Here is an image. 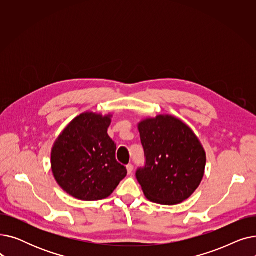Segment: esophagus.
Listing matches in <instances>:
<instances>
[{
  "mask_svg": "<svg viewBox=\"0 0 256 256\" xmlns=\"http://www.w3.org/2000/svg\"><path fill=\"white\" fill-rule=\"evenodd\" d=\"M126 171H128V176H130V174H132V164H128V165L126 166Z\"/></svg>",
  "mask_w": 256,
  "mask_h": 256,
  "instance_id": "esophagus-1",
  "label": "esophagus"
}]
</instances>
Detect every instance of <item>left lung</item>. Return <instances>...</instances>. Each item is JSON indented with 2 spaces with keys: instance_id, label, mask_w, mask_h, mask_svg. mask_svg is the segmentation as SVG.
<instances>
[{
  "instance_id": "obj_1",
  "label": "left lung",
  "mask_w": 256,
  "mask_h": 256,
  "mask_svg": "<svg viewBox=\"0 0 256 256\" xmlns=\"http://www.w3.org/2000/svg\"><path fill=\"white\" fill-rule=\"evenodd\" d=\"M146 163L136 176L152 202L174 206L189 198L204 176L206 154L190 126L160 114L138 124Z\"/></svg>"
}]
</instances>
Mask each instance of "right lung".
<instances>
[{"mask_svg":"<svg viewBox=\"0 0 256 256\" xmlns=\"http://www.w3.org/2000/svg\"><path fill=\"white\" fill-rule=\"evenodd\" d=\"M112 114L85 112L67 126L52 145L50 167L63 191L94 201L109 197L126 176L115 158L116 144L108 135Z\"/></svg>","mask_w":256,"mask_h":256,"instance_id":"add662e5","label":"right lung"}]
</instances>
